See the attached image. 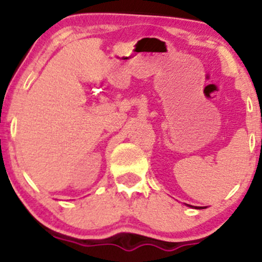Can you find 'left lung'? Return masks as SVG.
Masks as SVG:
<instances>
[{
	"mask_svg": "<svg viewBox=\"0 0 262 262\" xmlns=\"http://www.w3.org/2000/svg\"><path fill=\"white\" fill-rule=\"evenodd\" d=\"M191 207H192V206H191Z\"/></svg>",
	"mask_w": 262,
	"mask_h": 262,
	"instance_id": "8db88e82",
	"label": "left lung"
}]
</instances>
